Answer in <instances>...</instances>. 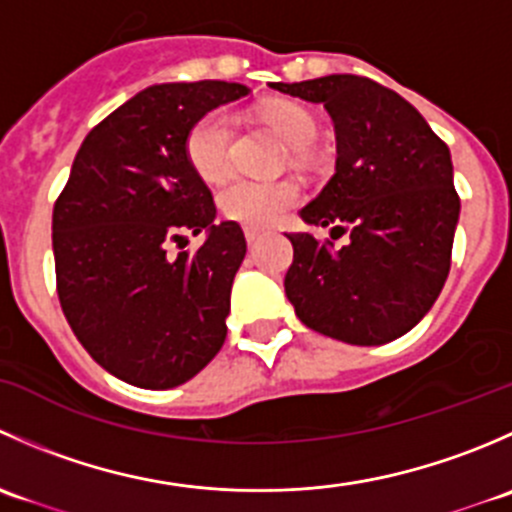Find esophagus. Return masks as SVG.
<instances>
[{
  "instance_id": "esophagus-1",
  "label": "esophagus",
  "mask_w": 512,
  "mask_h": 512,
  "mask_svg": "<svg viewBox=\"0 0 512 512\" xmlns=\"http://www.w3.org/2000/svg\"><path fill=\"white\" fill-rule=\"evenodd\" d=\"M245 237H247V245H250V247H255L257 240H260V235H257V232H252V230H245Z\"/></svg>"
}]
</instances>
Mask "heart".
Listing matches in <instances>:
<instances>
[{
    "label": "heart",
    "mask_w": 512,
    "mask_h": 512,
    "mask_svg": "<svg viewBox=\"0 0 512 512\" xmlns=\"http://www.w3.org/2000/svg\"><path fill=\"white\" fill-rule=\"evenodd\" d=\"M262 126L270 128L289 151H302L317 136V123L307 108L289 101H272L257 111ZM232 123L225 111H210L190 128L185 153L188 163L205 183H220L230 173ZM299 188L289 180L280 183H250L232 180L218 195L223 215L245 230L265 232L280 225L297 205Z\"/></svg>",
    "instance_id": "obj_1"
}]
</instances>
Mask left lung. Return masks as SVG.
I'll list each match as a JSON object with an SVG mask.
<instances>
[{
	"mask_svg": "<svg viewBox=\"0 0 512 512\" xmlns=\"http://www.w3.org/2000/svg\"><path fill=\"white\" fill-rule=\"evenodd\" d=\"M270 89L322 103L337 163L322 193L299 210L307 225L349 242L287 232L294 260L285 292L314 332L356 347L394 342L416 327L446 285L461 200L446 143L396 91L352 74Z\"/></svg>",
	"mask_w": 512,
	"mask_h": 512,
	"instance_id": "obj_1",
	"label": "left lung"
}]
</instances>
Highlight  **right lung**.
<instances>
[{
    "instance_id": "1",
    "label": "right lung",
    "mask_w": 512,
    "mask_h": 512,
    "mask_svg": "<svg viewBox=\"0 0 512 512\" xmlns=\"http://www.w3.org/2000/svg\"><path fill=\"white\" fill-rule=\"evenodd\" d=\"M247 94L230 81L148 86L84 138L54 205L66 322L96 364L138 389L185 384L225 342L247 242L232 220L215 223L185 141L205 113ZM188 231L206 235L199 252L165 256Z\"/></svg>"
}]
</instances>
